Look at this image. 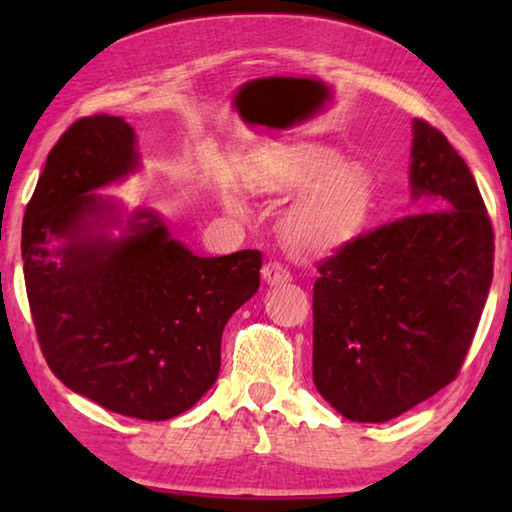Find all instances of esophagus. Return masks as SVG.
Here are the masks:
<instances>
[{"instance_id":"34e87169","label":"esophagus","mask_w":512,"mask_h":512,"mask_svg":"<svg viewBox=\"0 0 512 512\" xmlns=\"http://www.w3.org/2000/svg\"><path fill=\"white\" fill-rule=\"evenodd\" d=\"M262 277L268 284H284L291 280V271L282 262H268L262 268Z\"/></svg>"}]
</instances>
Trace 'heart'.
Here are the masks:
<instances>
[{"mask_svg": "<svg viewBox=\"0 0 512 512\" xmlns=\"http://www.w3.org/2000/svg\"><path fill=\"white\" fill-rule=\"evenodd\" d=\"M246 185L259 194L296 196L284 214L282 232L291 246L325 253L361 232L372 205L368 173L354 164H336L327 151L264 146L246 167ZM235 210H244L232 198Z\"/></svg>", "mask_w": 512, "mask_h": 512, "instance_id": "1", "label": "heart"}]
</instances>
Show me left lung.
Returning <instances> with one entry per match:
<instances>
[{"label":"left lung","mask_w":512,"mask_h":512,"mask_svg":"<svg viewBox=\"0 0 512 512\" xmlns=\"http://www.w3.org/2000/svg\"><path fill=\"white\" fill-rule=\"evenodd\" d=\"M422 212L379 225L318 262L314 384L348 420L384 422L458 377L492 282L495 230L465 160L413 121Z\"/></svg>","instance_id":"obj_1"}]
</instances>
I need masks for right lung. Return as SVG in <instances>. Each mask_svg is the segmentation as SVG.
Returning <instances> with one entry per match:
<instances>
[{"label":"right lung","mask_w":512,"mask_h":512,"mask_svg":"<svg viewBox=\"0 0 512 512\" xmlns=\"http://www.w3.org/2000/svg\"><path fill=\"white\" fill-rule=\"evenodd\" d=\"M137 167L121 117L76 119L49 151L24 212V284L51 372L108 411L169 420L210 391L221 334L259 289V250L198 257L151 212L112 241L90 235L110 207L92 189Z\"/></svg>","instance_id":"right-lung-1"}]
</instances>
